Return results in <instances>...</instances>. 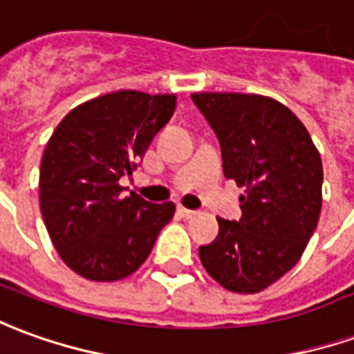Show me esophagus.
I'll return each instance as SVG.
<instances>
[{
    "instance_id": "1",
    "label": "esophagus",
    "mask_w": 354,
    "mask_h": 354,
    "mask_svg": "<svg viewBox=\"0 0 354 354\" xmlns=\"http://www.w3.org/2000/svg\"><path fill=\"white\" fill-rule=\"evenodd\" d=\"M178 214L180 216H184V218H192V216H195V211H189V209H185V207H178Z\"/></svg>"
}]
</instances>
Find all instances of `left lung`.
I'll return each mask as SVG.
<instances>
[{
    "mask_svg": "<svg viewBox=\"0 0 354 354\" xmlns=\"http://www.w3.org/2000/svg\"><path fill=\"white\" fill-rule=\"evenodd\" d=\"M216 134L224 176L245 185L241 218H218V236L199 247L205 270L236 293H257L291 270L322 209V160L286 105L254 93H194Z\"/></svg>",
    "mask_w": 354,
    "mask_h": 354,
    "instance_id": "1",
    "label": "left lung"
}]
</instances>
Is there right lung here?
<instances>
[{"mask_svg":"<svg viewBox=\"0 0 354 354\" xmlns=\"http://www.w3.org/2000/svg\"><path fill=\"white\" fill-rule=\"evenodd\" d=\"M176 95L120 90L86 101L49 138L39 167V209L68 268L93 281L122 280L151 253L174 203L122 197Z\"/></svg>","mask_w":354,"mask_h":354,"instance_id":"obj_1","label":"right lung"}]
</instances>
